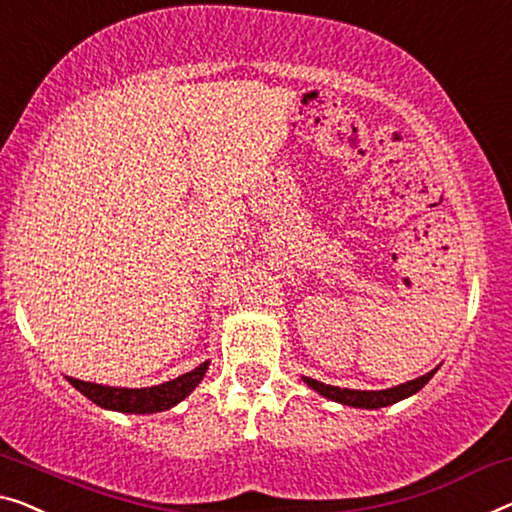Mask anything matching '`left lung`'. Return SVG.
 I'll return each mask as SVG.
<instances>
[{"mask_svg":"<svg viewBox=\"0 0 512 512\" xmlns=\"http://www.w3.org/2000/svg\"><path fill=\"white\" fill-rule=\"evenodd\" d=\"M434 372H437V368L430 370L423 377L407 381V384L384 388V391H354V388L331 386V384H324V381H317L310 377H303V381L310 388H315L319 395H324V398H329L333 402L347 404V407H358V409H379V407H388V404H395V402H400L404 398H409V395L421 391L427 381L434 377Z\"/></svg>","mask_w":512,"mask_h":512,"instance_id":"1","label":"left lung"}]
</instances>
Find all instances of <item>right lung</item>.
Listing matches in <instances>:
<instances>
[{
	"label": "right lung",
	"mask_w": 512,
	"mask_h": 512,
	"mask_svg": "<svg viewBox=\"0 0 512 512\" xmlns=\"http://www.w3.org/2000/svg\"><path fill=\"white\" fill-rule=\"evenodd\" d=\"M209 370V361L197 365L195 370L186 372L177 379L165 381V384L151 386V388H117V386H103V384H91V381L73 379L68 381L78 388V391L96 402L98 407L112 409V411H124V414H156V411L172 409L174 404H179L183 398H188L195 391V386L200 384Z\"/></svg>",
	"instance_id": "right-lung-1"
}]
</instances>
